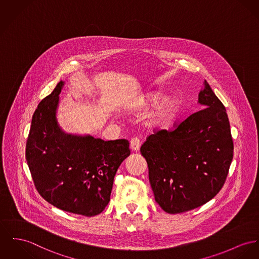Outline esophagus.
Returning <instances> with one entry per match:
<instances>
[{
  "instance_id": "obj_1",
  "label": "esophagus",
  "mask_w": 259,
  "mask_h": 259,
  "mask_svg": "<svg viewBox=\"0 0 259 259\" xmlns=\"http://www.w3.org/2000/svg\"><path fill=\"white\" fill-rule=\"evenodd\" d=\"M140 146H141V143H140V140L137 137L132 138L130 141V148H131L132 151L138 152L140 150Z\"/></svg>"
}]
</instances>
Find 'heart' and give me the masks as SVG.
Segmentation results:
<instances>
[{
	"label": "heart",
	"mask_w": 259,
	"mask_h": 259,
	"mask_svg": "<svg viewBox=\"0 0 259 259\" xmlns=\"http://www.w3.org/2000/svg\"><path fill=\"white\" fill-rule=\"evenodd\" d=\"M161 99L159 93H148L142 98V104L151 105ZM179 104L172 98H164L157 104L147 118V124L152 128L164 129L168 127L178 115Z\"/></svg>",
	"instance_id": "1"
}]
</instances>
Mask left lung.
I'll return each mask as SVG.
<instances>
[{
	"instance_id": "1",
	"label": "left lung",
	"mask_w": 259,
	"mask_h": 259,
	"mask_svg": "<svg viewBox=\"0 0 259 259\" xmlns=\"http://www.w3.org/2000/svg\"><path fill=\"white\" fill-rule=\"evenodd\" d=\"M203 109L174 131L161 130L141 147L155 200L178 214L214 198L227 179L234 144L225 106L204 80L198 95Z\"/></svg>"
}]
</instances>
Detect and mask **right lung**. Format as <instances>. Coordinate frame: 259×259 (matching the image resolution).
<instances>
[{
    "mask_svg": "<svg viewBox=\"0 0 259 259\" xmlns=\"http://www.w3.org/2000/svg\"><path fill=\"white\" fill-rule=\"evenodd\" d=\"M60 80L31 120L25 157L40 195L63 211L92 217L110 199L114 176L130 155L127 140L103 141L65 132L57 119Z\"/></svg>",
    "mask_w": 259,
    "mask_h": 259,
    "instance_id": "add662e5",
    "label": "right lung"
}]
</instances>
